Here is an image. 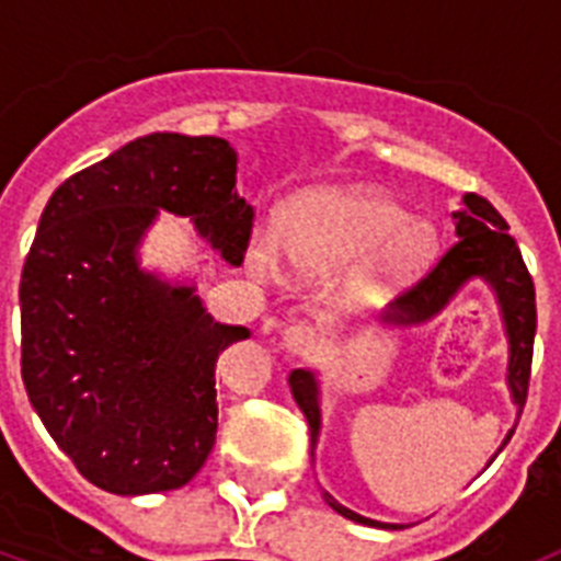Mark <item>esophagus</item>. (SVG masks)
Instances as JSON below:
<instances>
[{"instance_id":"34e87169","label":"esophagus","mask_w":561,"mask_h":561,"mask_svg":"<svg viewBox=\"0 0 561 561\" xmlns=\"http://www.w3.org/2000/svg\"><path fill=\"white\" fill-rule=\"evenodd\" d=\"M320 342H323V334L314 325L295 323L284 331V345L291 354H309V351L320 348Z\"/></svg>"}]
</instances>
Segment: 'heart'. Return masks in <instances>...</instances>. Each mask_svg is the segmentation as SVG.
I'll return each instance as SVG.
<instances>
[{
  "mask_svg": "<svg viewBox=\"0 0 561 561\" xmlns=\"http://www.w3.org/2000/svg\"><path fill=\"white\" fill-rule=\"evenodd\" d=\"M433 250V232L410 221L408 210L376 187H331L309 193L291 207L280 238L264 232L250 247V261L261 275L280 270L286 252L306 275H329L362 262L354 286L362 295H381L415 275Z\"/></svg>",
  "mask_w": 561,
  "mask_h": 561,
  "instance_id": "b5f03b06",
  "label": "heart"
}]
</instances>
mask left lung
I'll use <instances>...</instances> for the list:
<instances>
[{"label": "left lung", "mask_w": 561, "mask_h": 561, "mask_svg": "<svg viewBox=\"0 0 561 561\" xmlns=\"http://www.w3.org/2000/svg\"><path fill=\"white\" fill-rule=\"evenodd\" d=\"M455 238L447 252L438 257V264L421 277L419 284L401 291L393 309L385 314L388 323L413 325L424 323L438 314L449 304V297L469 280V277H483L494 286L503 309L505 331H508V388H512L514 404L523 413L525 399H528V381H531V356H534V334H537V291H534L531 272L525 266L523 252L517 241L508 232L505 219L494 210V205L478 193H466L460 199V210L453 213ZM291 396L304 410L311 430V455L320 435V401H317V381L311 370H291L289 374ZM514 433L505 435V440ZM503 440V444H505ZM503 449V447H500ZM325 503L342 517L354 519L362 525H379V528H396V525H381L376 519L359 517L351 508L336 503L329 492H323Z\"/></svg>", "instance_id": "1"}]
</instances>
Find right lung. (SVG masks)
<instances>
[{
  "label": "right lung",
  "mask_w": 561,
  "mask_h": 561,
  "mask_svg": "<svg viewBox=\"0 0 561 561\" xmlns=\"http://www.w3.org/2000/svg\"><path fill=\"white\" fill-rule=\"evenodd\" d=\"M191 216L241 264L255 210L221 137L148 134L56 187L22 270V379L78 472L112 494L180 489L216 444V359L244 325L216 323L193 286L134 250L157 210Z\"/></svg>",
  "instance_id": "add662e5"
}]
</instances>
